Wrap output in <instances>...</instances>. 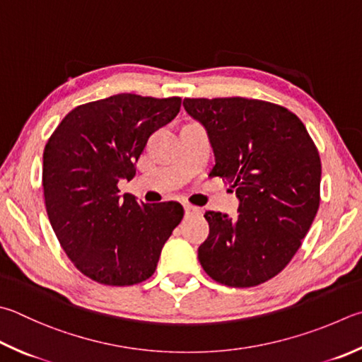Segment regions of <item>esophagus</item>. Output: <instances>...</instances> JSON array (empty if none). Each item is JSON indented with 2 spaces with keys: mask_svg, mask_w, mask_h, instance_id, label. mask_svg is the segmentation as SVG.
I'll return each mask as SVG.
<instances>
[{
  "mask_svg": "<svg viewBox=\"0 0 362 362\" xmlns=\"http://www.w3.org/2000/svg\"><path fill=\"white\" fill-rule=\"evenodd\" d=\"M183 209H185V215L187 216H193V215H199L201 214V209L196 207V206H192V204H185V206H183Z\"/></svg>",
  "mask_w": 362,
  "mask_h": 362,
  "instance_id": "34e87169",
  "label": "esophagus"
}]
</instances>
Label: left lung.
I'll use <instances>...</instances> for the list:
<instances>
[{"mask_svg": "<svg viewBox=\"0 0 362 362\" xmlns=\"http://www.w3.org/2000/svg\"><path fill=\"white\" fill-rule=\"evenodd\" d=\"M215 153L212 177L233 183L238 218L206 212L198 258L210 279L233 288L264 284L298 252L320 207L318 148L299 117L253 98H185Z\"/></svg>", "mask_w": 362, "mask_h": 362, "instance_id": "obj_1", "label": "left lung"}]
</instances>
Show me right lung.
Returning <instances> with one entry per match:
<instances>
[{
	"label": "right lung",
	"mask_w": 362,
	"mask_h": 362,
	"mask_svg": "<svg viewBox=\"0 0 362 362\" xmlns=\"http://www.w3.org/2000/svg\"><path fill=\"white\" fill-rule=\"evenodd\" d=\"M179 96L134 93L81 104L44 148L45 209L58 242L78 271L98 284L129 286L150 279L164 242L183 218L179 202L139 204L120 196L156 129L179 114Z\"/></svg>",
	"instance_id": "obj_1"
}]
</instances>
